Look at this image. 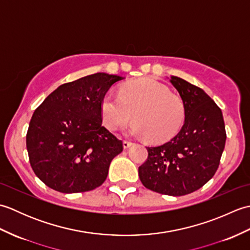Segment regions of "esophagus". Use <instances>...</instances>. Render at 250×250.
Wrapping results in <instances>:
<instances>
[{"mask_svg":"<svg viewBox=\"0 0 250 250\" xmlns=\"http://www.w3.org/2000/svg\"><path fill=\"white\" fill-rule=\"evenodd\" d=\"M122 145H124L125 149H126V148H129V147H131L132 145H133V143L129 142V141H124V143H122Z\"/></svg>","mask_w":250,"mask_h":250,"instance_id":"34e87169","label":"esophagus"}]
</instances>
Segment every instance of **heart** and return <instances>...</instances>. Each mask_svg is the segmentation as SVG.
Listing matches in <instances>:
<instances>
[{
	"mask_svg": "<svg viewBox=\"0 0 250 250\" xmlns=\"http://www.w3.org/2000/svg\"><path fill=\"white\" fill-rule=\"evenodd\" d=\"M102 119L110 131L119 129L132 117L135 121L126 133L148 136L152 142H167L178 133L185 120V106L177 95L155 79L126 83L120 95L107 93L101 103Z\"/></svg>",
	"mask_w": 250,
	"mask_h": 250,
	"instance_id": "obj_1",
	"label": "heart"
}]
</instances>
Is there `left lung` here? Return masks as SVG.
Here are the masks:
<instances>
[{
	"instance_id": "8db88e82",
	"label": "left lung",
	"mask_w": 250,
	"mask_h": 250,
	"mask_svg": "<svg viewBox=\"0 0 250 250\" xmlns=\"http://www.w3.org/2000/svg\"><path fill=\"white\" fill-rule=\"evenodd\" d=\"M169 82L185 106L182 129L166 144L146 147L148 158L139 167L147 189L179 196L200 189L214 176L226 144L221 109L204 90L177 76Z\"/></svg>"
}]
</instances>
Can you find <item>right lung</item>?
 Segmentation results:
<instances>
[{
	"mask_svg": "<svg viewBox=\"0 0 250 250\" xmlns=\"http://www.w3.org/2000/svg\"><path fill=\"white\" fill-rule=\"evenodd\" d=\"M125 77L97 73L58 87L32 116L28 133L31 167L49 188L86 192L102 185L122 142L102 125L101 103Z\"/></svg>",
	"mask_w": 250,
	"mask_h": 250,
	"instance_id": "obj_1",
	"label": "right lung"
}]
</instances>
